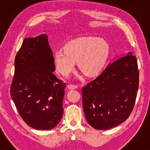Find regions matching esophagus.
<instances>
[{
    "mask_svg": "<svg viewBox=\"0 0 150 150\" xmlns=\"http://www.w3.org/2000/svg\"><path fill=\"white\" fill-rule=\"evenodd\" d=\"M67 87H68L69 89H76L78 87V85H67Z\"/></svg>",
    "mask_w": 150,
    "mask_h": 150,
    "instance_id": "34e87169",
    "label": "esophagus"
}]
</instances>
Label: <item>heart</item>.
Listing matches in <instances>:
<instances>
[{"mask_svg":"<svg viewBox=\"0 0 150 150\" xmlns=\"http://www.w3.org/2000/svg\"><path fill=\"white\" fill-rule=\"evenodd\" d=\"M109 46L106 40L96 38H81L71 40L54 53V61L63 75H68L75 67V62L86 74H98L107 61Z\"/></svg>","mask_w":150,"mask_h":150,"instance_id":"1","label":"heart"}]
</instances>
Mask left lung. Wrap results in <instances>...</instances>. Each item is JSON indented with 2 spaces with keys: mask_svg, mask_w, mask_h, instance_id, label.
Listing matches in <instances>:
<instances>
[{
  "mask_svg": "<svg viewBox=\"0 0 150 150\" xmlns=\"http://www.w3.org/2000/svg\"><path fill=\"white\" fill-rule=\"evenodd\" d=\"M139 84L137 58L131 52L108 65L82 89L86 120L97 130H108L126 121L134 108Z\"/></svg>",
  "mask_w": 150,
  "mask_h": 150,
  "instance_id": "1",
  "label": "left lung"
}]
</instances>
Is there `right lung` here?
<instances>
[{
  "label": "right lung",
  "instance_id": "obj_1",
  "mask_svg": "<svg viewBox=\"0 0 150 150\" xmlns=\"http://www.w3.org/2000/svg\"><path fill=\"white\" fill-rule=\"evenodd\" d=\"M10 94L24 122L50 130L63 116L65 83L53 74L54 58L48 36L24 39L15 58Z\"/></svg>",
  "mask_w": 150,
  "mask_h": 150
}]
</instances>
